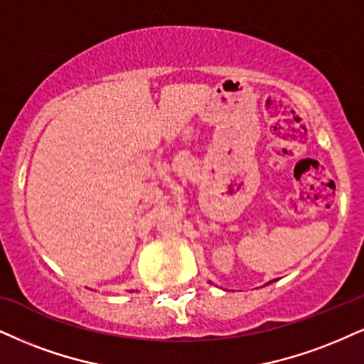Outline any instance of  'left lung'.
Listing matches in <instances>:
<instances>
[{"label":"left lung","instance_id":"8db88e82","mask_svg":"<svg viewBox=\"0 0 364 364\" xmlns=\"http://www.w3.org/2000/svg\"><path fill=\"white\" fill-rule=\"evenodd\" d=\"M272 282H273V280H272ZM272 282H268V284H272Z\"/></svg>","mask_w":364,"mask_h":364}]
</instances>
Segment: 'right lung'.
I'll list each match as a JSON object with an SVG mask.
<instances>
[{
	"label": "right lung",
	"instance_id": "add662e5",
	"mask_svg": "<svg viewBox=\"0 0 364 364\" xmlns=\"http://www.w3.org/2000/svg\"><path fill=\"white\" fill-rule=\"evenodd\" d=\"M132 291H133V290H132Z\"/></svg>",
	"mask_w": 364,
	"mask_h": 364
}]
</instances>
